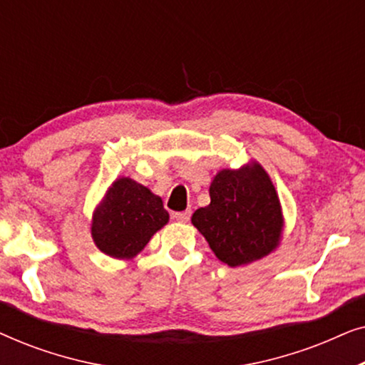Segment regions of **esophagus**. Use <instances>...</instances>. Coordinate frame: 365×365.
<instances>
[{
  "instance_id": "34e87169",
  "label": "esophagus",
  "mask_w": 365,
  "mask_h": 365,
  "mask_svg": "<svg viewBox=\"0 0 365 365\" xmlns=\"http://www.w3.org/2000/svg\"><path fill=\"white\" fill-rule=\"evenodd\" d=\"M173 217L176 219V221H181V222H187L189 219H191V211H182V212H174Z\"/></svg>"
}]
</instances>
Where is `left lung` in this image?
<instances>
[{
  "label": "left lung",
  "instance_id": "1",
  "mask_svg": "<svg viewBox=\"0 0 365 365\" xmlns=\"http://www.w3.org/2000/svg\"><path fill=\"white\" fill-rule=\"evenodd\" d=\"M211 204L192 214L217 259L237 267L276 249L282 232V211L267 173L254 163L239 171L222 169L209 187Z\"/></svg>",
  "mask_w": 365,
  "mask_h": 365
}]
</instances>
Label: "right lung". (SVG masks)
<instances>
[{
    "label": "right lung",
    "instance_id": "add662e5",
    "mask_svg": "<svg viewBox=\"0 0 365 365\" xmlns=\"http://www.w3.org/2000/svg\"><path fill=\"white\" fill-rule=\"evenodd\" d=\"M161 197L129 178L116 179L93 216L91 234L104 254L128 259L168 222Z\"/></svg>",
    "mask_w": 365,
    "mask_h": 365
}]
</instances>
